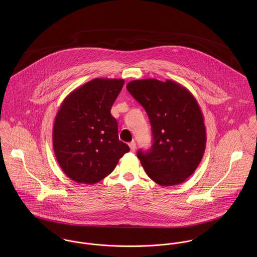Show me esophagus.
Returning <instances> with one entry per match:
<instances>
[{"mask_svg": "<svg viewBox=\"0 0 257 257\" xmlns=\"http://www.w3.org/2000/svg\"><path fill=\"white\" fill-rule=\"evenodd\" d=\"M128 146H130V148H131V151H133V152L136 151V143H135V142L130 143Z\"/></svg>", "mask_w": 257, "mask_h": 257, "instance_id": "1", "label": "esophagus"}]
</instances>
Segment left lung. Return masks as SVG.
I'll list each match as a JSON object with an SVG mask.
<instances>
[{
    "instance_id": "left-lung-1",
    "label": "left lung",
    "mask_w": 257,
    "mask_h": 257,
    "mask_svg": "<svg viewBox=\"0 0 257 257\" xmlns=\"http://www.w3.org/2000/svg\"><path fill=\"white\" fill-rule=\"evenodd\" d=\"M126 89L145 108L151 124V148L138 151L148 177L161 186L182 183L197 169L207 143L197 100L171 80H134Z\"/></svg>"
}]
</instances>
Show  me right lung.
<instances>
[{
    "label": "right lung",
    "instance_id": "right-lung-1",
    "mask_svg": "<svg viewBox=\"0 0 257 257\" xmlns=\"http://www.w3.org/2000/svg\"><path fill=\"white\" fill-rule=\"evenodd\" d=\"M124 80L96 78L62 102L53 125V149L62 171L77 183H98L130 147L118 140L110 109Z\"/></svg>",
    "mask_w": 257,
    "mask_h": 257
}]
</instances>
